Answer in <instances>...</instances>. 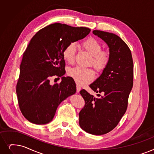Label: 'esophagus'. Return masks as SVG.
<instances>
[{
  "mask_svg": "<svg viewBox=\"0 0 154 154\" xmlns=\"http://www.w3.org/2000/svg\"><path fill=\"white\" fill-rule=\"evenodd\" d=\"M81 87H80V86L78 85H77V92H79L80 91H81Z\"/></svg>",
  "mask_w": 154,
  "mask_h": 154,
  "instance_id": "34e87169",
  "label": "esophagus"
}]
</instances>
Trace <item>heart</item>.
<instances>
[{
  "mask_svg": "<svg viewBox=\"0 0 154 154\" xmlns=\"http://www.w3.org/2000/svg\"><path fill=\"white\" fill-rule=\"evenodd\" d=\"M82 48L91 55L89 65H92L97 72H103L108 65L110 53L108 51L102 50V45L93 37L85 39L81 43ZM76 46L74 43H70L63 51L64 60L70 65L74 62ZM68 75L79 85H85L89 83L94 77L95 73L92 69L81 68L76 66L68 71Z\"/></svg>",
  "mask_w": 154,
  "mask_h": 154,
  "instance_id": "obj_1",
  "label": "heart"
}]
</instances>
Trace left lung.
<instances>
[{"label": "left lung", "mask_w": 154, "mask_h": 154, "mask_svg": "<svg viewBox=\"0 0 154 154\" xmlns=\"http://www.w3.org/2000/svg\"><path fill=\"white\" fill-rule=\"evenodd\" d=\"M92 32L108 45L110 59L102 74L89 85L98 97L84 89L80 91L85 103L79 114V125L90 134L101 135L114 129L126 111L133 88V62L131 51L121 38L99 30Z\"/></svg>", "instance_id": "1"}]
</instances>
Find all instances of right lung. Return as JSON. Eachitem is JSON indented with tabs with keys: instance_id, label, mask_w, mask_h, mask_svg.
Listing matches in <instances>:
<instances>
[{
	"instance_id": "1",
	"label": "right lung",
	"mask_w": 154,
	"mask_h": 154,
	"mask_svg": "<svg viewBox=\"0 0 154 154\" xmlns=\"http://www.w3.org/2000/svg\"><path fill=\"white\" fill-rule=\"evenodd\" d=\"M91 29L54 23L38 31L23 53L16 85L19 109L32 123H48L58 105L76 92V85L70 77H62L65 62L63 51L70 43L85 38ZM54 76L62 77L60 84H49Z\"/></svg>"
}]
</instances>
